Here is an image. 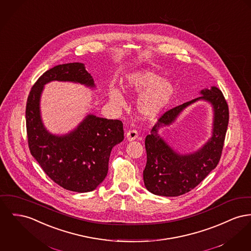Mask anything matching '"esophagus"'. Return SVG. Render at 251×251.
Instances as JSON below:
<instances>
[{"mask_svg": "<svg viewBox=\"0 0 251 251\" xmlns=\"http://www.w3.org/2000/svg\"><path fill=\"white\" fill-rule=\"evenodd\" d=\"M126 137L129 141H133L138 137V133H137L136 130H130L126 133Z\"/></svg>", "mask_w": 251, "mask_h": 251, "instance_id": "34e87169", "label": "esophagus"}]
</instances>
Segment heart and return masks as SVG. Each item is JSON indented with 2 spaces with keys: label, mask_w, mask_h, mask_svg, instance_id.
Listing matches in <instances>:
<instances>
[{
  "label": "heart",
  "mask_w": 251,
  "mask_h": 251,
  "mask_svg": "<svg viewBox=\"0 0 251 251\" xmlns=\"http://www.w3.org/2000/svg\"><path fill=\"white\" fill-rule=\"evenodd\" d=\"M123 88L128 93L140 94L136 108L146 119H153L161 115L175 95V86L172 81L162 78L160 75L151 69H140L128 75ZM108 97L110 101L118 107H124L125 99L119 89L111 87Z\"/></svg>",
  "instance_id": "1"
}]
</instances>
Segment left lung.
<instances>
[{
  "label": "left lung",
  "mask_w": 251,
  "mask_h": 251,
  "mask_svg": "<svg viewBox=\"0 0 251 251\" xmlns=\"http://www.w3.org/2000/svg\"><path fill=\"white\" fill-rule=\"evenodd\" d=\"M201 97L167 111L145 139L147 164L143 171L149 192L162 196H179L192 191L216 168L221 158L228 125V106L221 91L215 86L203 89ZM205 100L214 109L213 135L203 147L187 155L177 153L162 139L159 131L172 124L191 103Z\"/></svg>",
  "instance_id": "8db88e82"
}]
</instances>
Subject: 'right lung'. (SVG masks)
Listing matches in <instances>:
<instances>
[{"mask_svg":"<svg viewBox=\"0 0 251 251\" xmlns=\"http://www.w3.org/2000/svg\"><path fill=\"white\" fill-rule=\"evenodd\" d=\"M54 80L95 87L92 75L80 62L59 64L39 77L30 91L25 110L30 152L61 188L92 192L107 176L112 149L124 139L123 123L88 115L67 134L49 133L42 120L40 101L44 86Z\"/></svg>","mask_w":251,"mask_h":251,"instance_id":"obj_1","label":"right lung"}]
</instances>
